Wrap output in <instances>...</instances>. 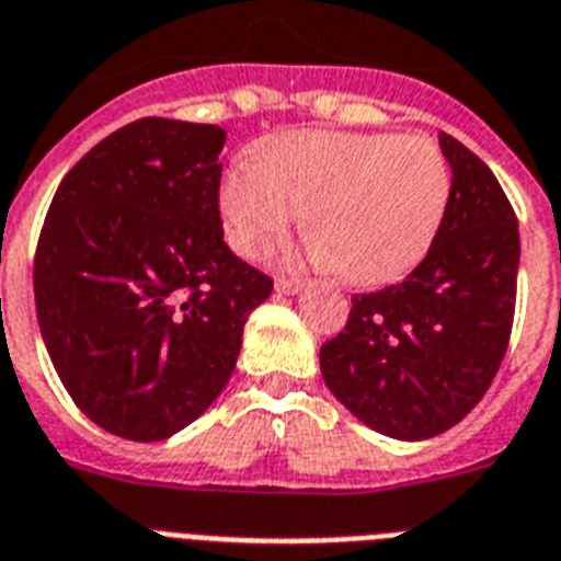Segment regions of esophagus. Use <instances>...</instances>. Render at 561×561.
Returning a JSON list of instances; mask_svg holds the SVG:
<instances>
[{
    "label": "esophagus",
    "instance_id": "34e87169",
    "mask_svg": "<svg viewBox=\"0 0 561 561\" xmlns=\"http://www.w3.org/2000/svg\"><path fill=\"white\" fill-rule=\"evenodd\" d=\"M302 288V279H288V276H279V279H276V290H279V294H299Z\"/></svg>",
    "mask_w": 561,
    "mask_h": 561
}]
</instances>
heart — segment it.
Instances as JSON below:
<instances>
[{
	"label": "heart",
	"instance_id": "heart-1",
	"mask_svg": "<svg viewBox=\"0 0 561 561\" xmlns=\"http://www.w3.org/2000/svg\"><path fill=\"white\" fill-rule=\"evenodd\" d=\"M450 164L427 136L288 130L219 182L230 248L256 259L299 214L305 253L353 285H385L425 256L448 214Z\"/></svg>",
	"mask_w": 561,
	"mask_h": 561
}]
</instances>
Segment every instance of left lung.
<instances>
[{
  "instance_id": "1",
  "label": "left lung",
  "mask_w": 561,
  "mask_h": 561,
  "mask_svg": "<svg viewBox=\"0 0 561 561\" xmlns=\"http://www.w3.org/2000/svg\"><path fill=\"white\" fill-rule=\"evenodd\" d=\"M448 214L399 285L356 294L345 331L319 351L324 385L353 416L419 442L462 422L505 359L516 310L519 225L493 171L439 134Z\"/></svg>"
}]
</instances>
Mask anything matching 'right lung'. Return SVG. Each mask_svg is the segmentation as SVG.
I'll return each mask as SVG.
<instances>
[{"label": "right lung", "instance_id": "1", "mask_svg": "<svg viewBox=\"0 0 561 561\" xmlns=\"http://www.w3.org/2000/svg\"><path fill=\"white\" fill-rule=\"evenodd\" d=\"M222 145L219 125L130 122L65 173L42 225V339L79 411L122 439L208 411L273 290L222 239Z\"/></svg>", "mask_w": 561, "mask_h": 561}]
</instances>
